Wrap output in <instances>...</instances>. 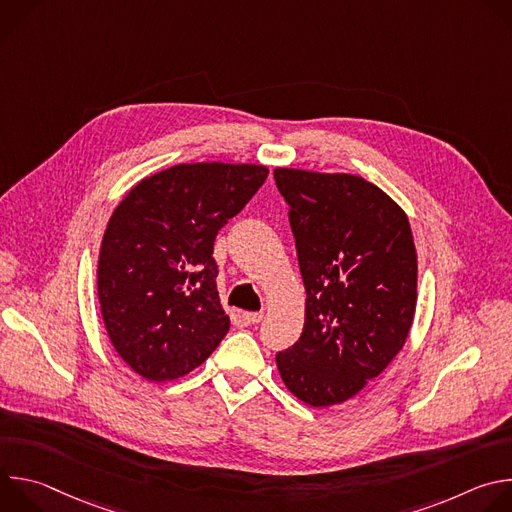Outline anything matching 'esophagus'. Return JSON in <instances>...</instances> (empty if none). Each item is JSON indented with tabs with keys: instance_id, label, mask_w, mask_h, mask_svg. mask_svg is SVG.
<instances>
[{
	"instance_id": "esophagus-1",
	"label": "esophagus",
	"mask_w": 512,
	"mask_h": 512,
	"mask_svg": "<svg viewBox=\"0 0 512 512\" xmlns=\"http://www.w3.org/2000/svg\"><path fill=\"white\" fill-rule=\"evenodd\" d=\"M263 320V312H243V322L253 326V324H259Z\"/></svg>"
}]
</instances>
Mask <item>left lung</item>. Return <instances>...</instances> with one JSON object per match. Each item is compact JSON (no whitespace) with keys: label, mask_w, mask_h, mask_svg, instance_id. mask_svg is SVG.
Instances as JSON below:
<instances>
[{"label":"left lung","mask_w":512,"mask_h":512,"mask_svg":"<svg viewBox=\"0 0 512 512\" xmlns=\"http://www.w3.org/2000/svg\"><path fill=\"white\" fill-rule=\"evenodd\" d=\"M306 285L300 340L277 352L291 395L330 407L358 395L401 352L417 306L405 210L354 174L275 168Z\"/></svg>","instance_id":"8db88e82"}]
</instances>
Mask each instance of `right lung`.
Here are the masks:
<instances>
[{"mask_svg": "<svg viewBox=\"0 0 512 512\" xmlns=\"http://www.w3.org/2000/svg\"><path fill=\"white\" fill-rule=\"evenodd\" d=\"M267 174L261 164H178L139 180L113 210L99 304L111 344L139 377L180 379L229 332L212 247Z\"/></svg>", "mask_w": 512, "mask_h": 512, "instance_id": "add662e5", "label": "right lung"}]
</instances>
